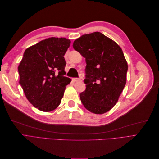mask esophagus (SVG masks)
Returning a JSON list of instances; mask_svg holds the SVG:
<instances>
[{"instance_id": "1", "label": "esophagus", "mask_w": 159, "mask_h": 159, "mask_svg": "<svg viewBox=\"0 0 159 159\" xmlns=\"http://www.w3.org/2000/svg\"><path fill=\"white\" fill-rule=\"evenodd\" d=\"M72 80H73V81H74V82H75V81H79L80 79L78 78H72Z\"/></svg>"}]
</instances>
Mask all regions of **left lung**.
I'll return each mask as SVG.
<instances>
[{"label":"left lung","instance_id":"obj_1","mask_svg":"<svg viewBox=\"0 0 159 159\" xmlns=\"http://www.w3.org/2000/svg\"><path fill=\"white\" fill-rule=\"evenodd\" d=\"M85 58L86 89L80 93L84 107L95 114H103L118 102L126 84L127 62L116 42L99 32L84 34L73 44Z\"/></svg>","mask_w":159,"mask_h":159}]
</instances>
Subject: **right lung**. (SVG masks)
<instances>
[{"instance_id":"add662e5","label":"right lung","mask_w":159,"mask_h":159,"mask_svg":"<svg viewBox=\"0 0 159 159\" xmlns=\"http://www.w3.org/2000/svg\"><path fill=\"white\" fill-rule=\"evenodd\" d=\"M70 44L66 38H46L28 48L18 67L19 84L26 98L42 111L58 107L66 85L71 82L64 76V57Z\"/></svg>"}]
</instances>
